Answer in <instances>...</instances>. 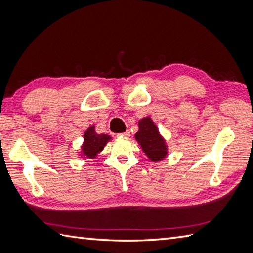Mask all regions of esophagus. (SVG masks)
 Wrapping results in <instances>:
<instances>
[{
  "instance_id": "1",
  "label": "esophagus",
  "mask_w": 253,
  "mask_h": 253,
  "mask_svg": "<svg viewBox=\"0 0 253 253\" xmlns=\"http://www.w3.org/2000/svg\"><path fill=\"white\" fill-rule=\"evenodd\" d=\"M120 136L121 137H125V138H129L130 132L129 131H125V132H123V133H120Z\"/></svg>"
}]
</instances>
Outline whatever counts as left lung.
<instances>
[{"mask_svg": "<svg viewBox=\"0 0 253 253\" xmlns=\"http://www.w3.org/2000/svg\"><path fill=\"white\" fill-rule=\"evenodd\" d=\"M139 130L135 135L136 140L140 144L144 154L152 161L159 162L168 155V146L164 138L150 117H143L138 123Z\"/></svg>", "mask_w": 253, "mask_h": 253, "instance_id": "1", "label": "left lung"}]
</instances>
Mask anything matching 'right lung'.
I'll list each match as a JSON object with an SVG mask.
<instances>
[{"mask_svg":"<svg viewBox=\"0 0 253 253\" xmlns=\"http://www.w3.org/2000/svg\"><path fill=\"white\" fill-rule=\"evenodd\" d=\"M112 137L105 133H96L94 126H90L84 133V143L82 146V154L84 159H95Z\"/></svg>","mask_w":253,"mask_h":253,"instance_id":"obj_1","label":"right lung"}]
</instances>
